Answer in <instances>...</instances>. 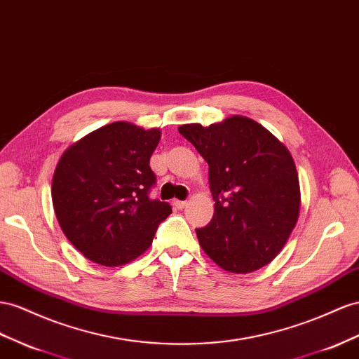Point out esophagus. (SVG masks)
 <instances>
[{
    "instance_id": "obj_1",
    "label": "esophagus",
    "mask_w": 359,
    "mask_h": 359,
    "mask_svg": "<svg viewBox=\"0 0 359 359\" xmlns=\"http://www.w3.org/2000/svg\"><path fill=\"white\" fill-rule=\"evenodd\" d=\"M186 205H187V201H178V199L173 201V207L178 208V210H182Z\"/></svg>"
}]
</instances>
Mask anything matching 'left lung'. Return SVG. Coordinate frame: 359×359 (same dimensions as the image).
I'll return each mask as SVG.
<instances>
[{"label":"left lung","instance_id":"1","mask_svg":"<svg viewBox=\"0 0 359 359\" xmlns=\"http://www.w3.org/2000/svg\"><path fill=\"white\" fill-rule=\"evenodd\" d=\"M208 163L215 216L196 236L226 272L249 273L269 264L296 225L300 208L292 154L263 125L243 116L178 128Z\"/></svg>","mask_w":359,"mask_h":359}]
</instances>
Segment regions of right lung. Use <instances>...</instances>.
Masks as SVG:
<instances>
[{
  "mask_svg": "<svg viewBox=\"0 0 359 359\" xmlns=\"http://www.w3.org/2000/svg\"><path fill=\"white\" fill-rule=\"evenodd\" d=\"M160 130L113 122L67 148L53 178V205L67 240L96 264L130 263L147 250L172 207L151 199Z\"/></svg>",
  "mask_w": 359,
  "mask_h": 359,
  "instance_id": "add662e5",
  "label": "right lung"
}]
</instances>
